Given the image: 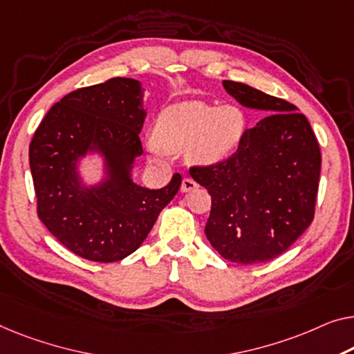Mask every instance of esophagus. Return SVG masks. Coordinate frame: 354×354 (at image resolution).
Masks as SVG:
<instances>
[{"label":"esophagus","mask_w":354,"mask_h":354,"mask_svg":"<svg viewBox=\"0 0 354 354\" xmlns=\"http://www.w3.org/2000/svg\"><path fill=\"white\" fill-rule=\"evenodd\" d=\"M198 184L194 181L192 178H184L183 183H181V191L183 192H191L194 189H197Z\"/></svg>","instance_id":"esophagus-1"}]
</instances>
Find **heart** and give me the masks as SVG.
<instances>
[{
	"mask_svg": "<svg viewBox=\"0 0 354 354\" xmlns=\"http://www.w3.org/2000/svg\"><path fill=\"white\" fill-rule=\"evenodd\" d=\"M246 130V115L236 106H216L200 102L183 103L163 113L149 140L151 154L160 159L167 151L186 149L189 160L203 167L227 160Z\"/></svg>",
	"mask_w": 354,
	"mask_h": 354,
	"instance_id": "obj_1",
	"label": "heart"
}]
</instances>
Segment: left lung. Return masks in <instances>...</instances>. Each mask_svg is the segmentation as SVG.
<instances>
[{
  "instance_id": "8db88e82",
  "label": "left lung",
  "mask_w": 354,
  "mask_h": 354,
  "mask_svg": "<svg viewBox=\"0 0 354 354\" xmlns=\"http://www.w3.org/2000/svg\"><path fill=\"white\" fill-rule=\"evenodd\" d=\"M223 86L245 108L268 115L245 131L227 160L189 173L211 195V246L224 259L254 266L283 254L312 224L321 152L294 104L241 82Z\"/></svg>"
}]
</instances>
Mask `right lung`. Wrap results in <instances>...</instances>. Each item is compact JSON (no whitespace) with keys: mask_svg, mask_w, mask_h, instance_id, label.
Here are the masks:
<instances>
[{"mask_svg":"<svg viewBox=\"0 0 354 354\" xmlns=\"http://www.w3.org/2000/svg\"><path fill=\"white\" fill-rule=\"evenodd\" d=\"M143 97L141 82L130 77L77 88L49 109L30 143L39 219L87 261H122L138 250L181 186L179 173L157 191L131 179L143 154ZM87 153L102 157L105 173L91 187L78 175Z\"/></svg>","mask_w":354,"mask_h":354,"instance_id":"add662e5","label":"right lung"}]
</instances>
